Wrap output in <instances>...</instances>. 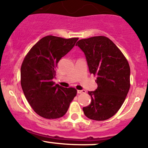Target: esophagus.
Returning <instances> with one entry per match:
<instances>
[{"mask_svg":"<svg viewBox=\"0 0 148 148\" xmlns=\"http://www.w3.org/2000/svg\"><path fill=\"white\" fill-rule=\"evenodd\" d=\"M86 93L85 90H78L77 91V94H84Z\"/></svg>","mask_w":148,"mask_h":148,"instance_id":"1","label":"esophagus"}]
</instances>
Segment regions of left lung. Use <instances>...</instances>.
I'll use <instances>...</instances> for the list:
<instances>
[{
	"label": "left lung",
	"instance_id": "obj_1",
	"mask_svg": "<svg viewBox=\"0 0 148 148\" xmlns=\"http://www.w3.org/2000/svg\"><path fill=\"white\" fill-rule=\"evenodd\" d=\"M78 46L84 53L90 74L97 76L96 90L89 92L90 104L83 107L85 116L103 121L117 112L130 87V68L117 46L105 36L81 39Z\"/></svg>",
	"mask_w": 148,
	"mask_h": 148
}]
</instances>
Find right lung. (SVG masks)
<instances>
[{
  "mask_svg": "<svg viewBox=\"0 0 148 148\" xmlns=\"http://www.w3.org/2000/svg\"><path fill=\"white\" fill-rule=\"evenodd\" d=\"M78 39L47 36L33 46L23 59L21 68L22 89L34 112L44 118L63 117L77 95L74 88L55 84L53 79L58 62Z\"/></svg>",
  "mask_w": 148,
  "mask_h": 148,
  "instance_id": "right-lung-1",
  "label": "right lung"
}]
</instances>
